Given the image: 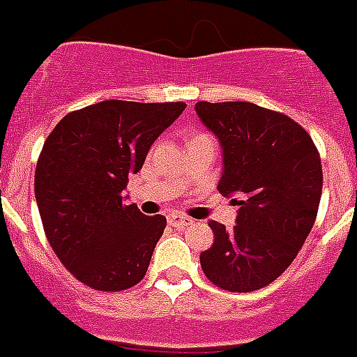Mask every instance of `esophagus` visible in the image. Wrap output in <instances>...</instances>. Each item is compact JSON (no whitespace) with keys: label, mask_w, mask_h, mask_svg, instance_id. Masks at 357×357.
<instances>
[{"label":"esophagus","mask_w":357,"mask_h":357,"mask_svg":"<svg viewBox=\"0 0 357 357\" xmlns=\"http://www.w3.org/2000/svg\"><path fill=\"white\" fill-rule=\"evenodd\" d=\"M167 221H169V225H173V227H186V225L192 223L190 217L181 213H169L167 215Z\"/></svg>","instance_id":"obj_1"}]
</instances>
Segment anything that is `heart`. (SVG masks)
Wrapping results in <instances>:
<instances>
[{
    "label": "heart",
    "instance_id": "1",
    "mask_svg": "<svg viewBox=\"0 0 357 357\" xmlns=\"http://www.w3.org/2000/svg\"><path fill=\"white\" fill-rule=\"evenodd\" d=\"M196 136H202V134H196ZM196 136H192V138H196ZM192 138H190V140H192Z\"/></svg>",
    "mask_w": 357,
    "mask_h": 357
}]
</instances>
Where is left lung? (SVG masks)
<instances>
[{"label":"left lung","instance_id":"obj_1","mask_svg":"<svg viewBox=\"0 0 357 357\" xmlns=\"http://www.w3.org/2000/svg\"><path fill=\"white\" fill-rule=\"evenodd\" d=\"M202 123L223 146L217 190L232 196V231L211 221L213 246L199 264L215 287L254 292L287 271L312 232L323 169L312 136L294 119L250 102L196 103Z\"/></svg>","mask_w":357,"mask_h":357}]
</instances>
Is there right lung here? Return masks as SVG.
I'll use <instances>...</instances> for the list:
<instances>
[{
    "instance_id": "1",
    "label": "right lung",
    "mask_w": 357,
    "mask_h": 357,
    "mask_svg": "<svg viewBox=\"0 0 357 357\" xmlns=\"http://www.w3.org/2000/svg\"><path fill=\"white\" fill-rule=\"evenodd\" d=\"M184 107L107 100L67 113L45 138L38 209L55 255L86 287L117 292L144 279L167 219L126 206L123 190Z\"/></svg>"
}]
</instances>
